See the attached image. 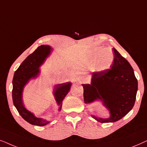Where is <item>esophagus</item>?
Masks as SVG:
<instances>
[{"mask_svg":"<svg viewBox=\"0 0 147 147\" xmlns=\"http://www.w3.org/2000/svg\"><path fill=\"white\" fill-rule=\"evenodd\" d=\"M78 81L80 83H81V84L84 83V82H85V81H84V78H81V77H80V78H78Z\"/></svg>","mask_w":147,"mask_h":147,"instance_id":"1","label":"esophagus"}]
</instances>
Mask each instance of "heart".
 Segmentation results:
<instances>
[{"instance_id":"1","label":"heart","mask_w":147,"mask_h":147,"mask_svg":"<svg viewBox=\"0 0 147 147\" xmlns=\"http://www.w3.org/2000/svg\"><path fill=\"white\" fill-rule=\"evenodd\" d=\"M114 60V54L112 50L106 48L102 50L98 48L94 50L90 58V64L94 65V69L98 71H104L109 69Z\"/></svg>"}]
</instances>
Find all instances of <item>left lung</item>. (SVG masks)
Instances as JSON below:
<instances>
[{"instance_id":"8db88e82","label":"left lung","mask_w":147,"mask_h":147,"mask_svg":"<svg viewBox=\"0 0 147 147\" xmlns=\"http://www.w3.org/2000/svg\"><path fill=\"white\" fill-rule=\"evenodd\" d=\"M113 50L114 60L110 68L94 72L91 84H82L86 104L100 99L110 110L109 118L92 116L101 123L116 122L126 116L133 108L138 90L132 66L115 48Z\"/></svg>"}]
</instances>
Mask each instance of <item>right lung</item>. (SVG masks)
I'll return each mask as SVG.
<instances>
[{
	"mask_svg": "<svg viewBox=\"0 0 147 147\" xmlns=\"http://www.w3.org/2000/svg\"><path fill=\"white\" fill-rule=\"evenodd\" d=\"M51 48L49 45H41L37 49L30 54L19 68L16 70L13 80V101L15 106L20 115L26 121L33 125L39 126H45L49 122L37 118L33 113L25 108L22 101V92L24 86L31 78H35L39 74V66L43 63L45 58L51 53ZM70 82L57 84L55 86L53 93L55 100L59 105V110H61L62 101L70 90Z\"/></svg>",
	"mask_w": 147,
	"mask_h": 147,
	"instance_id": "right-lung-1",
	"label": "right lung"
}]
</instances>
